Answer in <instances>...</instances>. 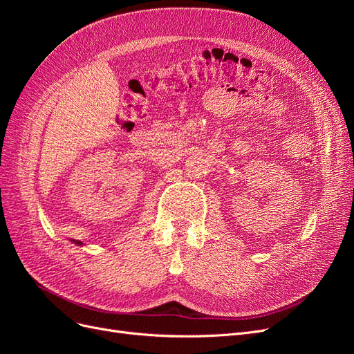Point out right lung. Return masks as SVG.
<instances>
[{"label": "right lung", "instance_id": "obj_1", "mask_svg": "<svg viewBox=\"0 0 354 354\" xmlns=\"http://www.w3.org/2000/svg\"><path fill=\"white\" fill-rule=\"evenodd\" d=\"M77 243H78V245H80V243H81V242H77Z\"/></svg>", "mask_w": 354, "mask_h": 354}]
</instances>
